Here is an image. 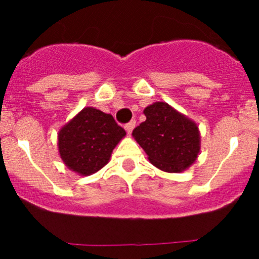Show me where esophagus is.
Masks as SVG:
<instances>
[{
    "label": "esophagus",
    "instance_id": "esophagus-1",
    "mask_svg": "<svg viewBox=\"0 0 259 259\" xmlns=\"http://www.w3.org/2000/svg\"><path fill=\"white\" fill-rule=\"evenodd\" d=\"M135 125H136V120H131V122H130V123H127V124L124 125L125 131H127L128 134H131V132L134 131Z\"/></svg>",
    "mask_w": 259,
    "mask_h": 259
}]
</instances>
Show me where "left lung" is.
<instances>
[{
  "instance_id": "obj_1",
  "label": "left lung",
  "mask_w": 259,
  "mask_h": 259,
  "mask_svg": "<svg viewBox=\"0 0 259 259\" xmlns=\"http://www.w3.org/2000/svg\"><path fill=\"white\" fill-rule=\"evenodd\" d=\"M145 122L132 136L148 154V159L164 172H182L200 154L201 136L197 123L166 102L145 107Z\"/></svg>"
}]
</instances>
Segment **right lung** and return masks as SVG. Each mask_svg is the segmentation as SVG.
Masks as SVG:
<instances>
[{
    "label": "right lung",
    "instance_id": "add662e5",
    "mask_svg": "<svg viewBox=\"0 0 259 259\" xmlns=\"http://www.w3.org/2000/svg\"><path fill=\"white\" fill-rule=\"evenodd\" d=\"M125 136L113 115L84 107L58 132V152L71 171L89 176L109 163L111 153Z\"/></svg>",
    "mask_w": 259,
    "mask_h": 259
}]
</instances>
